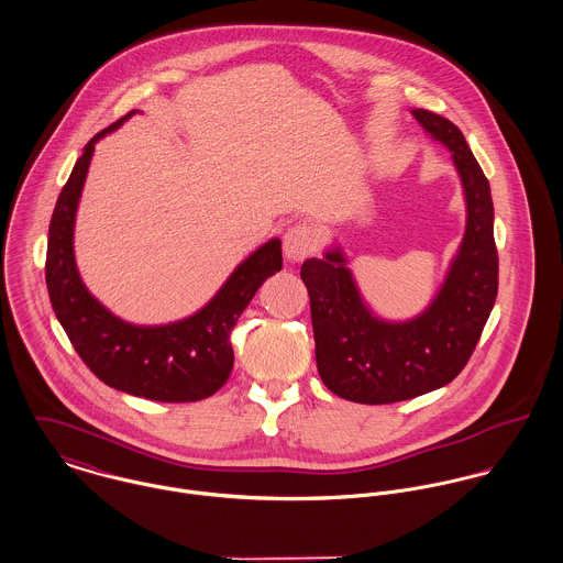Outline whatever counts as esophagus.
Wrapping results in <instances>:
<instances>
[{"label": "esophagus", "instance_id": "obj_1", "mask_svg": "<svg viewBox=\"0 0 563 563\" xmlns=\"http://www.w3.org/2000/svg\"><path fill=\"white\" fill-rule=\"evenodd\" d=\"M317 242H319V235L311 224H296V227L287 229V233L283 238V252H285L287 261L300 263L307 256H311L317 249Z\"/></svg>", "mask_w": 563, "mask_h": 563}]
</instances>
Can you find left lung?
Here are the masks:
<instances>
[{"mask_svg": "<svg viewBox=\"0 0 563 563\" xmlns=\"http://www.w3.org/2000/svg\"><path fill=\"white\" fill-rule=\"evenodd\" d=\"M412 117L451 151L466 200L462 244L430 307L406 321L377 317L339 246L300 269L311 298L317 372L334 395L356 404H395L449 384L468 363L499 289L495 207L482 166L451 121L428 110Z\"/></svg>", "mask_w": 563, "mask_h": 563, "instance_id": "8db88e82", "label": "left lung"}]
</instances>
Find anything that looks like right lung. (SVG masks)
<instances>
[{
    "label": "right lung",
    "mask_w": 563,
    "mask_h": 563,
    "mask_svg": "<svg viewBox=\"0 0 563 563\" xmlns=\"http://www.w3.org/2000/svg\"><path fill=\"white\" fill-rule=\"evenodd\" d=\"M99 131L75 162L49 224L45 280L54 312L86 367L108 386L153 401H198L224 386L233 369L231 330L256 289L283 267L274 238L242 261L220 291L181 321L164 325L126 323L108 311L81 283L75 265L73 231L95 144L125 123Z\"/></svg>",
    "instance_id": "right-lung-1"
}]
</instances>
